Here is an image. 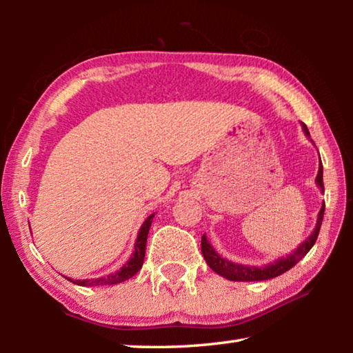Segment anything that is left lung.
<instances>
[{"mask_svg": "<svg viewBox=\"0 0 353 353\" xmlns=\"http://www.w3.org/2000/svg\"><path fill=\"white\" fill-rule=\"evenodd\" d=\"M302 128H303V132L307 134V137H310V132L305 124H302ZM316 183H318V187L324 191L322 163L319 165L318 176H316ZM324 210H325V204H322L321 212L318 214V223H316L313 234L310 235L307 240L294 250V252L286 255L285 259H279L274 263H270V265L266 266H261V268L244 266V265H238V263H232L229 260L223 259V256H219L216 252H214V249L212 248V244L208 243L205 235H202V241H201L202 255H204V260L207 261V265L212 268V271L219 274V276H223L227 280H234V282H260V280H268V279L282 276L283 272L291 270L296 263L301 261L303 256L308 254V250L313 248V244L316 243V240H318L322 218H324Z\"/></svg>", "mask_w": 353, "mask_h": 353, "instance_id": "obj_1", "label": "left lung"}]
</instances>
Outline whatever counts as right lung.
<instances>
[{
  "label": "right lung",
  "instance_id": "add662e5",
  "mask_svg": "<svg viewBox=\"0 0 353 353\" xmlns=\"http://www.w3.org/2000/svg\"><path fill=\"white\" fill-rule=\"evenodd\" d=\"M154 218V213L149 214L146 218L145 223L140 227L139 236H137L135 246H134V254L130 256L129 261L124 265L121 270L109 274V276L104 277H98V279H83V280H73L68 279L70 282H73L79 286H103V285H117L121 283L124 280H129L130 277H134L137 272L141 270L143 266V260H145V252H146V240H148V234H149V227H151Z\"/></svg>",
  "mask_w": 353,
  "mask_h": 353
}]
</instances>
